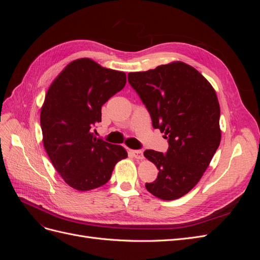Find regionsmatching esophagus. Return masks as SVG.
Masks as SVG:
<instances>
[{"label":"esophagus","instance_id":"esophagus-1","mask_svg":"<svg viewBox=\"0 0 260 260\" xmlns=\"http://www.w3.org/2000/svg\"><path fill=\"white\" fill-rule=\"evenodd\" d=\"M130 154L133 157H136V158H138V159H142L143 158V152L142 151H138V149H131Z\"/></svg>","mask_w":260,"mask_h":260}]
</instances>
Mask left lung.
<instances>
[{"label":"left lung","instance_id":"left-lung-1","mask_svg":"<svg viewBox=\"0 0 260 260\" xmlns=\"http://www.w3.org/2000/svg\"><path fill=\"white\" fill-rule=\"evenodd\" d=\"M128 81L146 106L153 128L165 133L169 143L166 154L144 152L159 170L146 190L164 201L182 198L198 184L221 140L216 92L205 77L182 61L129 73Z\"/></svg>","mask_w":260,"mask_h":260}]
</instances>
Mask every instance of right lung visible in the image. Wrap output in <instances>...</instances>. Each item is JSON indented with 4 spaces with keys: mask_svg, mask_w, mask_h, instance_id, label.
<instances>
[{
    "mask_svg": "<svg viewBox=\"0 0 260 260\" xmlns=\"http://www.w3.org/2000/svg\"><path fill=\"white\" fill-rule=\"evenodd\" d=\"M127 82L125 74L102 67L90 58L68 64L46 92L40 122L43 145L54 168L78 191L104 185L115 165L127 158L120 145L93 136L102 106Z\"/></svg>",
    "mask_w": 260,
    "mask_h": 260,
    "instance_id": "right-lung-1",
    "label": "right lung"
}]
</instances>
